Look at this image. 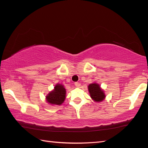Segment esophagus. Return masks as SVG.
I'll return each instance as SVG.
<instances>
[{"label":"esophagus","mask_w":148,"mask_h":148,"mask_svg":"<svg viewBox=\"0 0 148 148\" xmlns=\"http://www.w3.org/2000/svg\"><path fill=\"white\" fill-rule=\"evenodd\" d=\"M74 85L76 86V87H79V86L81 85V83L79 82H76L74 83Z\"/></svg>","instance_id":"1"}]
</instances>
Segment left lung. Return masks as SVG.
<instances>
[{
	"label": "left lung",
	"mask_w": 148,
	"mask_h": 148,
	"mask_svg": "<svg viewBox=\"0 0 148 148\" xmlns=\"http://www.w3.org/2000/svg\"><path fill=\"white\" fill-rule=\"evenodd\" d=\"M88 89L91 98L95 102H101L105 99L106 97L105 92L101 89L99 84L96 83L90 84L88 86Z\"/></svg>",
	"instance_id": "obj_1"
}]
</instances>
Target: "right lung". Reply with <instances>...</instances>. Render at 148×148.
Wrapping results in <instances>:
<instances>
[{
    "label": "right lung",
    "mask_w": 148,
    "mask_h": 148,
    "mask_svg": "<svg viewBox=\"0 0 148 148\" xmlns=\"http://www.w3.org/2000/svg\"><path fill=\"white\" fill-rule=\"evenodd\" d=\"M66 90L62 84H56L53 91L49 92L46 96V101L51 105H60L65 99Z\"/></svg>",
    "instance_id": "right-lung-1"
}]
</instances>
